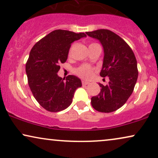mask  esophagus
Masks as SVG:
<instances>
[{"label": "esophagus", "mask_w": 158, "mask_h": 158, "mask_svg": "<svg viewBox=\"0 0 158 158\" xmlns=\"http://www.w3.org/2000/svg\"><path fill=\"white\" fill-rule=\"evenodd\" d=\"M82 84H83V85H88V84H89V82H86V81H82Z\"/></svg>", "instance_id": "esophagus-1"}]
</instances>
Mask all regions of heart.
Instances as JSON below:
<instances>
[{
  "label": "heart",
  "instance_id": "heart-1",
  "mask_svg": "<svg viewBox=\"0 0 158 158\" xmlns=\"http://www.w3.org/2000/svg\"><path fill=\"white\" fill-rule=\"evenodd\" d=\"M94 69L87 64H83L79 67L76 68L74 73L76 75L83 79H89L92 76Z\"/></svg>",
  "mask_w": 158,
  "mask_h": 158
}]
</instances>
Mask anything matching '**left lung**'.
<instances>
[{
  "label": "left lung",
  "instance_id": "1",
  "mask_svg": "<svg viewBox=\"0 0 158 158\" xmlns=\"http://www.w3.org/2000/svg\"><path fill=\"white\" fill-rule=\"evenodd\" d=\"M86 34L102 44L104 58L100 76L109 77L107 85L99 83L100 92L91 97V106L99 112L115 111L127 102L137 81L139 71L135 54L123 39L108 29Z\"/></svg>",
  "mask_w": 158,
  "mask_h": 158
}]
</instances>
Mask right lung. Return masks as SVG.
<instances>
[{
	"instance_id": "obj_1",
	"label": "right lung",
	"mask_w": 158,
	"mask_h": 158,
	"mask_svg": "<svg viewBox=\"0 0 158 158\" xmlns=\"http://www.w3.org/2000/svg\"><path fill=\"white\" fill-rule=\"evenodd\" d=\"M86 36L66 30H55L36 42L31 50L25 65L28 83L34 98L50 112L68 108L76 89L82 85L74 75L62 79L58 75L60 64L65 63L71 44Z\"/></svg>"
}]
</instances>
